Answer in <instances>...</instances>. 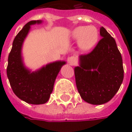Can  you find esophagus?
Returning a JSON list of instances; mask_svg holds the SVG:
<instances>
[{"mask_svg":"<svg viewBox=\"0 0 132 132\" xmlns=\"http://www.w3.org/2000/svg\"><path fill=\"white\" fill-rule=\"evenodd\" d=\"M68 63L70 64H71V65H73V64H75V62H76V59H75V57H73V56H70V57H68Z\"/></svg>","mask_w":132,"mask_h":132,"instance_id":"34e87169","label":"esophagus"}]
</instances>
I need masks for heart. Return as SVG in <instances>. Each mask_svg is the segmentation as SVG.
<instances>
[{
  "label": "heart",
  "instance_id": "heart-1",
  "mask_svg": "<svg viewBox=\"0 0 132 132\" xmlns=\"http://www.w3.org/2000/svg\"><path fill=\"white\" fill-rule=\"evenodd\" d=\"M72 37L78 41L80 48L86 52L97 44L99 34L97 29L94 26H80L72 31Z\"/></svg>",
  "mask_w": 132,
  "mask_h": 132
}]
</instances>
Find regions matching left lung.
Here are the masks:
<instances>
[{"instance_id": "8db88e82", "label": "left lung", "mask_w": 132, "mask_h": 132, "mask_svg": "<svg viewBox=\"0 0 132 132\" xmlns=\"http://www.w3.org/2000/svg\"><path fill=\"white\" fill-rule=\"evenodd\" d=\"M100 35L102 38L92 51L79 56L80 67L74 70L80 97L92 105L109 102L123 80V60L116 40L103 27Z\"/></svg>"}]
</instances>
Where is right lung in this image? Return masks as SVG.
<instances>
[{
	"label": "right lung",
	"instance_id": "obj_1",
	"mask_svg": "<svg viewBox=\"0 0 132 132\" xmlns=\"http://www.w3.org/2000/svg\"><path fill=\"white\" fill-rule=\"evenodd\" d=\"M41 21H30L16 35L8 58L7 77L11 87L17 97L32 105L44 104L48 100L54 88V81L64 62H56L47 64L37 72H30L24 67L21 56L23 41L31 24Z\"/></svg>",
	"mask_w": 132,
	"mask_h": 132
}]
</instances>
